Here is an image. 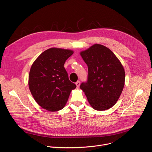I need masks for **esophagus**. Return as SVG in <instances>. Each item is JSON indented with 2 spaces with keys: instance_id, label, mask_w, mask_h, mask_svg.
Masks as SVG:
<instances>
[{
  "instance_id": "esophagus-1",
  "label": "esophagus",
  "mask_w": 152,
  "mask_h": 152,
  "mask_svg": "<svg viewBox=\"0 0 152 152\" xmlns=\"http://www.w3.org/2000/svg\"><path fill=\"white\" fill-rule=\"evenodd\" d=\"M80 84V82L79 81V80L76 82V86H77V88H79V87Z\"/></svg>"
}]
</instances>
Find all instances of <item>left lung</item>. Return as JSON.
I'll return each instance as SVG.
<instances>
[{
  "mask_svg": "<svg viewBox=\"0 0 152 152\" xmlns=\"http://www.w3.org/2000/svg\"><path fill=\"white\" fill-rule=\"evenodd\" d=\"M80 55L88 66L86 82L80 88L90 105L97 111L106 110L119 99L125 80V72L120 61L107 48L96 44Z\"/></svg>",
  "mask_w": 152,
  "mask_h": 152,
  "instance_id": "obj_1",
  "label": "left lung"
}]
</instances>
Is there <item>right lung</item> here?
I'll use <instances>...</instances> for the list:
<instances>
[{"label":"right lung","mask_w":152,"mask_h":152,"mask_svg":"<svg viewBox=\"0 0 152 152\" xmlns=\"http://www.w3.org/2000/svg\"><path fill=\"white\" fill-rule=\"evenodd\" d=\"M73 53L72 50L50 48L43 52L32 65L29 87L37 103L52 111L62 110L70 92L76 85L72 82L64 65Z\"/></svg>","instance_id":"add662e5"}]
</instances>
